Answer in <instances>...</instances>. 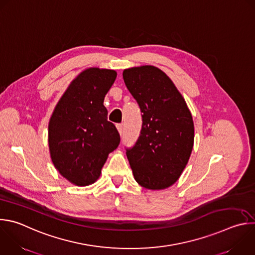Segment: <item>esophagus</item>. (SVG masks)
Instances as JSON below:
<instances>
[{
	"instance_id": "34e87169",
	"label": "esophagus",
	"mask_w": 255,
	"mask_h": 255,
	"mask_svg": "<svg viewBox=\"0 0 255 255\" xmlns=\"http://www.w3.org/2000/svg\"><path fill=\"white\" fill-rule=\"evenodd\" d=\"M116 127H117V129H118L120 135H122V133H123V124H122V123H119V124L116 125Z\"/></svg>"
}]
</instances>
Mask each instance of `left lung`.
I'll return each mask as SVG.
<instances>
[{"label": "left lung", "instance_id": "obj_1", "mask_svg": "<svg viewBox=\"0 0 255 255\" xmlns=\"http://www.w3.org/2000/svg\"><path fill=\"white\" fill-rule=\"evenodd\" d=\"M123 79L142 113L140 135L126 148L134 178L148 189L167 188L180 177L193 148L191 113L173 82L160 69H126Z\"/></svg>", "mask_w": 255, "mask_h": 255}]
</instances>
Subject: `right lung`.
I'll list each match as a JSON object with an SVG mask.
<instances>
[{"label": "right lung", "instance_id": "right-lung-1", "mask_svg": "<svg viewBox=\"0 0 255 255\" xmlns=\"http://www.w3.org/2000/svg\"><path fill=\"white\" fill-rule=\"evenodd\" d=\"M117 73L90 68L82 72L58 102L49 122V148L54 166L73 184L95 182L108 154L120 143L103 105Z\"/></svg>", "mask_w": 255, "mask_h": 255}]
</instances>
